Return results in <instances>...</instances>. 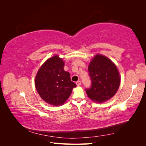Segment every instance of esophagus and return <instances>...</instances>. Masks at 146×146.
I'll use <instances>...</instances> for the list:
<instances>
[{
	"label": "esophagus",
	"mask_w": 146,
	"mask_h": 146,
	"mask_svg": "<svg viewBox=\"0 0 146 146\" xmlns=\"http://www.w3.org/2000/svg\"><path fill=\"white\" fill-rule=\"evenodd\" d=\"M76 84L77 86H80L81 85V81H80V80H78V82H76Z\"/></svg>",
	"instance_id": "1"
}]
</instances>
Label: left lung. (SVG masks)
Instances as JSON below:
<instances>
[{
  "label": "left lung",
  "mask_w": 146,
  "mask_h": 146,
  "mask_svg": "<svg viewBox=\"0 0 146 146\" xmlns=\"http://www.w3.org/2000/svg\"><path fill=\"white\" fill-rule=\"evenodd\" d=\"M91 86L86 88L88 97L98 103L108 100L116 94L120 85V76L115 65L103 55L97 54L88 66Z\"/></svg>",
  "instance_id": "8db88e82"
}]
</instances>
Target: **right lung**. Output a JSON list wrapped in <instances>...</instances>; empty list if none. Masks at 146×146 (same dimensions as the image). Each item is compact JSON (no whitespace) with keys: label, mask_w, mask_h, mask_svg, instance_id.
<instances>
[{"label":"right lung","mask_w":146,"mask_h":146,"mask_svg":"<svg viewBox=\"0 0 146 146\" xmlns=\"http://www.w3.org/2000/svg\"><path fill=\"white\" fill-rule=\"evenodd\" d=\"M64 63L58 56L49 58L39 68L35 86L40 97L48 104L63 105L76 86L71 81L70 73L64 70Z\"/></svg>","instance_id":"right-lung-1"}]
</instances>
